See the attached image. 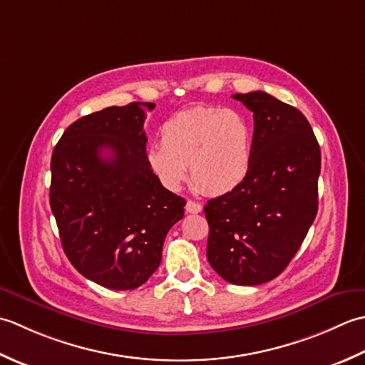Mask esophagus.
<instances>
[{
  "instance_id": "obj_1",
  "label": "esophagus",
  "mask_w": 365,
  "mask_h": 365,
  "mask_svg": "<svg viewBox=\"0 0 365 365\" xmlns=\"http://www.w3.org/2000/svg\"><path fill=\"white\" fill-rule=\"evenodd\" d=\"M202 210H203L202 205L192 202V200H189V202L185 203V211L190 214H198V212H202Z\"/></svg>"
}]
</instances>
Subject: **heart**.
<instances>
[{"mask_svg":"<svg viewBox=\"0 0 365 365\" xmlns=\"http://www.w3.org/2000/svg\"><path fill=\"white\" fill-rule=\"evenodd\" d=\"M254 155V129L241 111L197 107L162 124L160 146L146 153V163L168 190H180L187 176L210 195L235 192L247 180Z\"/></svg>","mask_w":365,"mask_h":365,"instance_id":"obj_1","label":"heart"}]
</instances>
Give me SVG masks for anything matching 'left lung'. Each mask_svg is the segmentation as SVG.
<instances>
[{
	"instance_id": "8db88e82",
	"label": "left lung",
	"mask_w": 365,
	"mask_h": 365,
	"mask_svg": "<svg viewBox=\"0 0 365 365\" xmlns=\"http://www.w3.org/2000/svg\"><path fill=\"white\" fill-rule=\"evenodd\" d=\"M254 111L252 168L240 187L205 206L206 257L235 285H259L285 269L318 211L322 153L307 118L264 91L233 94Z\"/></svg>"
}]
</instances>
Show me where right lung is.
Instances as JSON below:
<instances>
[{
	"mask_svg": "<svg viewBox=\"0 0 365 365\" xmlns=\"http://www.w3.org/2000/svg\"><path fill=\"white\" fill-rule=\"evenodd\" d=\"M132 102L81 116L51 154L50 207L72 266L110 289H133L158 269L185 200L146 163V111ZM108 150L110 156H103Z\"/></svg>",
	"mask_w": 365,
	"mask_h": 365,
	"instance_id": "1",
	"label": "right lung"
}]
</instances>
